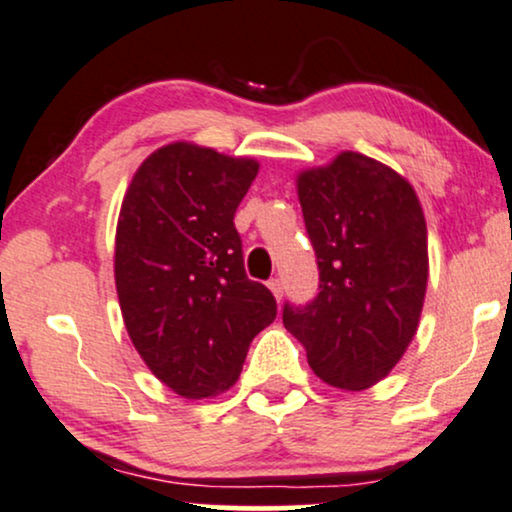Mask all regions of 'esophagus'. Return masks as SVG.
<instances>
[{
	"label": "esophagus",
	"instance_id": "obj_1",
	"mask_svg": "<svg viewBox=\"0 0 512 512\" xmlns=\"http://www.w3.org/2000/svg\"><path fill=\"white\" fill-rule=\"evenodd\" d=\"M267 286H269L271 293H274L276 300H281V295H283V283H281V278H269Z\"/></svg>",
	"mask_w": 512,
	"mask_h": 512
}]
</instances>
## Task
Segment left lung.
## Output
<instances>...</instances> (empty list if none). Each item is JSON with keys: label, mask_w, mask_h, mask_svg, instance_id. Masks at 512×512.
Wrapping results in <instances>:
<instances>
[{"label": "left lung", "mask_w": 512, "mask_h": 512, "mask_svg": "<svg viewBox=\"0 0 512 512\" xmlns=\"http://www.w3.org/2000/svg\"><path fill=\"white\" fill-rule=\"evenodd\" d=\"M319 295L283 304V326L323 383L359 392L383 380L418 331L428 288V229L413 186L345 151L297 174Z\"/></svg>", "instance_id": "left-lung-1"}]
</instances>
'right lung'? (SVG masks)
Listing matches in <instances>:
<instances>
[{"label": "right lung", "instance_id": "add662e5", "mask_svg": "<svg viewBox=\"0 0 512 512\" xmlns=\"http://www.w3.org/2000/svg\"><path fill=\"white\" fill-rule=\"evenodd\" d=\"M260 165L174 141L148 155L125 193L115 288L132 345L186 399L215 397L241 375L276 300L243 267L236 208Z\"/></svg>", "mask_w": 512, "mask_h": 512}]
</instances>
